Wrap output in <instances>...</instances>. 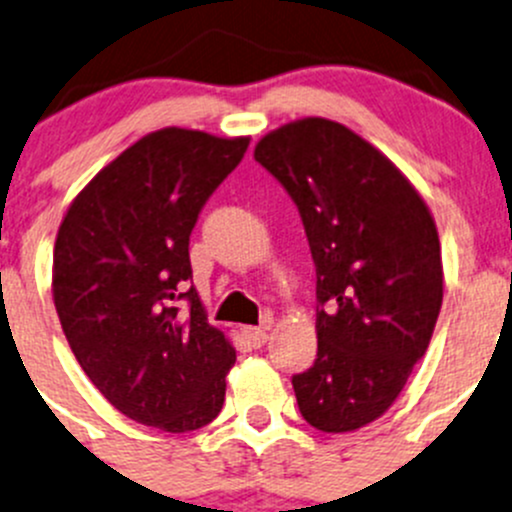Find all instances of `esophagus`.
<instances>
[{"instance_id":"esophagus-1","label":"esophagus","mask_w":512,"mask_h":512,"mask_svg":"<svg viewBox=\"0 0 512 512\" xmlns=\"http://www.w3.org/2000/svg\"><path fill=\"white\" fill-rule=\"evenodd\" d=\"M242 334H245V339H247V344H250V347H255V349L265 347L267 332L262 327H245V329H242Z\"/></svg>"}]
</instances>
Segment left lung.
Returning a JSON list of instances; mask_svg holds the SVG:
<instances>
[{
    "mask_svg": "<svg viewBox=\"0 0 512 512\" xmlns=\"http://www.w3.org/2000/svg\"><path fill=\"white\" fill-rule=\"evenodd\" d=\"M255 160L294 200L317 270V359L292 376L309 426L376 421L426 354L443 302L431 210L369 141L329 118L267 133Z\"/></svg>",
    "mask_w": 512,
    "mask_h": 512,
    "instance_id": "left-lung-1",
    "label": "left lung"
}]
</instances>
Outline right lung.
Here are the masks:
<instances>
[{"mask_svg":"<svg viewBox=\"0 0 512 512\" xmlns=\"http://www.w3.org/2000/svg\"><path fill=\"white\" fill-rule=\"evenodd\" d=\"M250 138L160 128L98 170L61 220L51 292L71 352L123 416L168 433L220 414L235 349L190 287V232Z\"/></svg>","mask_w":512,"mask_h":512,"instance_id":"add662e5","label":"right lung"}]
</instances>
